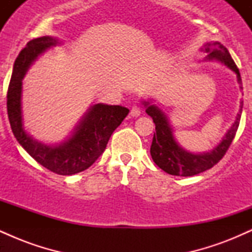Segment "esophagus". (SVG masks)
<instances>
[{
  "instance_id": "esophagus-1",
  "label": "esophagus",
  "mask_w": 252,
  "mask_h": 252,
  "mask_svg": "<svg viewBox=\"0 0 252 252\" xmlns=\"http://www.w3.org/2000/svg\"><path fill=\"white\" fill-rule=\"evenodd\" d=\"M130 115L132 117H138L141 115V109L138 106H132L131 110H130Z\"/></svg>"
}]
</instances>
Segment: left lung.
<instances>
[{
    "label": "left lung",
    "mask_w": 252,
    "mask_h": 252,
    "mask_svg": "<svg viewBox=\"0 0 252 252\" xmlns=\"http://www.w3.org/2000/svg\"><path fill=\"white\" fill-rule=\"evenodd\" d=\"M200 51L206 53L205 60L209 62H218L235 72L237 76V83L239 84V89L242 88V78L239 70L237 68L235 62L228 53L227 48L221 45L219 41L206 42L200 48ZM154 99H142L141 103L146 108V112L153 118L155 123L154 137H153L152 147H150V155L153 161L160 167L161 169L170 175L176 176H193L205 170L212 168L221 160L226 150L230 147L231 142L235 138L236 131L238 129L239 121L242 116L243 102L239 105L238 114H237L235 122L227 130L224 137L213 149L204 153H193L185 149L176 141L174 136V129L168 118V115L162 109L158 108L153 102Z\"/></svg>",
    "instance_id": "left-lung-1"
}]
</instances>
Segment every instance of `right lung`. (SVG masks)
I'll list each match as a JSON object with an SVG mask.
<instances>
[{
  "label": "right lung",
  "mask_w": 252,
  "mask_h": 252,
  "mask_svg": "<svg viewBox=\"0 0 252 252\" xmlns=\"http://www.w3.org/2000/svg\"><path fill=\"white\" fill-rule=\"evenodd\" d=\"M58 45H62L60 40L46 35L31 40L20 52L14 63L8 88L7 110L17 142L36 162L59 175H73L88 169L103 154L110 136L129 114V109L103 103L94 104L71 135L60 143H43L28 134L22 114V79L37 58Z\"/></svg>",
  "instance_id": "add662e5"
}]
</instances>
